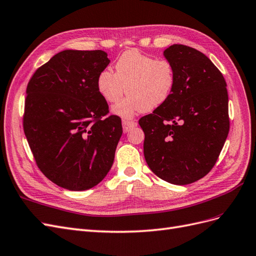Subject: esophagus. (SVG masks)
<instances>
[{"label": "esophagus", "mask_w": 256, "mask_h": 256, "mask_svg": "<svg viewBox=\"0 0 256 256\" xmlns=\"http://www.w3.org/2000/svg\"><path fill=\"white\" fill-rule=\"evenodd\" d=\"M136 126H137V123L134 120H123L122 121V128H123V132H124V133H128L130 128H133Z\"/></svg>", "instance_id": "34e87169"}]
</instances>
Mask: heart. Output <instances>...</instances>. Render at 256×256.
<instances>
[{"label":"heart","mask_w":256,"mask_h":256,"mask_svg":"<svg viewBox=\"0 0 256 256\" xmlns=\"http://www.w3.org/2000/svg\"><path fill=\"white\" fill-rule=\"evenodd\" d=\"M176 80L174 66L168 60L130 50L117 60L114 73L105 69L98 74L96 87L108 103H116L128 94L112 108V114L128 119L162 106L172 94Z\"/></svg>","instance_id":"obj_1"}]
</instances>
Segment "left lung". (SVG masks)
<instances>
[{"label":"left lung","mask_w":256,"mask_h":256,"mask_svg":"<svg viewBox=\"0 0 256 256\" xmlns=\"http://www.w3.org/2000/svg\"><path fill=\"white\" fill-rule=\"evenodd\" d=\"M174 66L168 100L140 118L144 154L156 176L176 185L192 184L212 170L230 130L226 80L208 56L173 44L164 51Z\"/></svg>","instance_id":"8db88e82"}]
</instances>
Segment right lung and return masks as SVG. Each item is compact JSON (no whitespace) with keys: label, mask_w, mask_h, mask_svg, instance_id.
<instances>
[{"label":"right lung","mask_w":256,"mask_h":256,"mask_svg":"<svg viewBox=\"0 0 256 256\" xmlns=\"http://www.w3.org/2000/svg\"><path fill=\"white\" fill-rule=\"evenodd\" d=\"M110 60L101 50H64L36 70L26 88L23 128L41 172L74 192L98 185L110 170L122 135L96 80Z\"/></svg>","instance_id":"add662e5"}]
</instances>
